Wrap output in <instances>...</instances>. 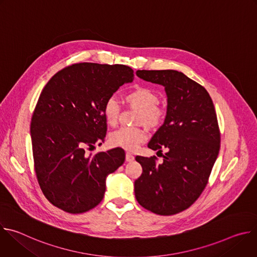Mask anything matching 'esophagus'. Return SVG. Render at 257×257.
Returning <instances> with one entry per match:
<instances>
[{"mask_svg":"<svg viewBox=\"0 0 257 257\" xmlns=\"http://www.w3.org/2000/svg\"><path fill=\"white\" fill-rule=\"evenodd\" d=\"M126 161L127 162H132L134 161V156L130 153H126Z\"/></svg>","mask_w":257,"mask_h":257,"instance_id":"esophagus-1","label":"esophagus"}]
</instances>
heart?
<instances>
[{"instance_id": "b5f03b06", "label": "heart", "mask_w": 257, "mask_h": 257, "mask_svg": "<svg viewBox=\"0 0 257 257\" xmlns=\"http://www.w3.org/2000/svg\"><path fill=\"white\" fill-rule=\"evenodd\" d=\"M128 106L138 109L136 116L137 124H144L149 128H158L161 126L167 116V109L164 105L158 103L159 95L151 88L145 86H136L124 96ZM102 113L105 122L109 126H115L120 116V105L113 96L106 98L102 106ZM146 139L144 129L139 127H122L109 135L112 145L120 146L131 151L136 149L138 144Z\"/></svg>"}]
</instances>
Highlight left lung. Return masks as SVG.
<instances>
[{"label": "left lung", "mask_w": 257, "mask_h": 257, "mask_svg": "<svg viewBox=\"0 0 257 257\" xmlns=\"http://www.w3.org/2000/svg\"><path fill=\"white\" fill-rule=\"evenodd\" d=\"M136 75L165 87L168 106L164 124L149 148L167 153L137 156L141 176L134 182L138 203L160 215L179 213L191 206L204 190L221 146L217 118L206 89L176 70H138ZM158 152V153H159Z\"/></svg>", "instance_id": "1"}]
</instances>
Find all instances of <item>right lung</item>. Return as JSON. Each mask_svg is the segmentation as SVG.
<instances>
[{"label":"right lung","instance_id":"right-lung-1","mask_svg":"<svg viewBox=\"0 0 257 257\" xmlns=\"http://www.w3.org/2000/svg\"><path fill=\"white\" fill-rule=\"evenodd\" d=\"M133 78L125 65L77 63L57 72L44 87L30 134L36 178L53 205L76 214L102 200L105 178L123 165L125 153L86 151L105 137L104 101Z\"/></svg>","mask_w":257,"mask_h":257}]
</instances>
